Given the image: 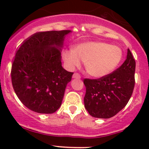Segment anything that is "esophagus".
Masks as SVG:
<instances>
[{
	"label": "esophagus",
	"mask_w": 149,
	"mask_h": 149,
	"mask_svg": "<svg viewBox=\"0 0 149 149\" xmlns=\"http://www.w3.org/2000/svg\"><path fill=\"white\" fill-rule=\"evenodd\" d=\"M73 79H81V76L79 74V73H74L73 75Z\"/></svg>",
	"instance_id": "1"
}]
</instances>
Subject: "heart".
Returning a JSON list of instances; mask_svg holds the SVG:
<instances>
[{
	"instance_id": "1",
	"label": "heart",
	"mask_w": 149,
	"mask_h": 149,
	"mask_svg": "<svg viewBox=\"0 0 149 149\" xmlns=\"http://www.w3.org/2000/svg\"><path fill=\"white\" fill-rule=\"evenodd\" d=\"M63 59L70 70L85 62V68L90 76L103 78L110 74L120 64L123 52L120 47L100 41L80 43L73 49H65Z\"/></svg>"
}]
</instances>
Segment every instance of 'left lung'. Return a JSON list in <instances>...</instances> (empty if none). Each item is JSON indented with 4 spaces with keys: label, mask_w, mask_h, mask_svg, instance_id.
Here are the masks:
<instances>
[{
    "label": "left lung",
    "mask_w": 149,
    "mask_h": 149,
    "mask_svg": "<svg viewBox=\"0 0 149 149\" xmlns=\"http://www.w3.org/2000/svg\"><path fill=\"white\" fill-rule=\"evenodd\" d=\"M136 61L130 49L120 67L103 78L85 79L84 106L94 118L107 119L125 107L135 86Z\"/></svg>",
    "instance_id": "8db88e82"
}]
</instances>
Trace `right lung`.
Returning a JSON list of instances; mask_svg holds the SVG:
<instances>
[{
  "mask_svg": "<svg viewBox=\"0 0 149 149\" xmlns=\"http://www.w3.org/2000/svg\"><path fill=\"white\" fill-rule=\"evenodd\" d=\"M70 30L37 32L25 40L11 68L13 89L28 109L41 114L56 112L73 73L62 67L61 50Z\"/></svg>",
  "mask_w": 149,
  "mask_h": 149,
  "instance_id": "add662e5",
  "label": "right lung"
}]
</instances>
